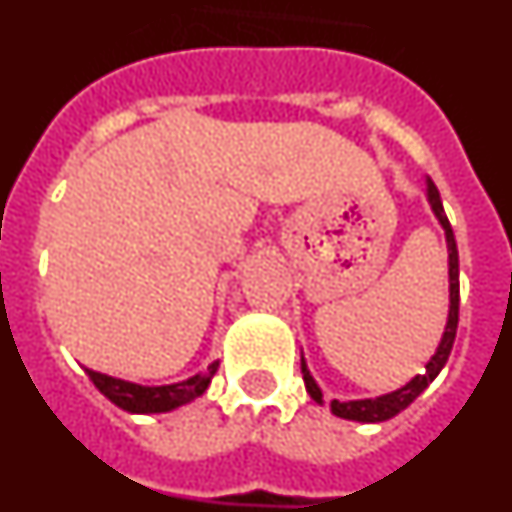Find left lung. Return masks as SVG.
I'll return each instance as SVG.
<instances>
[{
  "label": "left lung",
  "mask_w": 512,
  "mask_h": 512,
  "mask_svg": "<svg viewBox=\"0 0 512 512\" xmlns=\"http://www.w3.org/2000/svg\"><path fill=\"white\" fill-rule=\"evenodd\" d=\"M425 187H428V202H431V210L436 215V220L441 223L443 233H446V246H449V318H446V328H443L441 343H438L436 354L431 356V361L425 364V372L418 377L410 379L405 387L390 392V395L374 397V400H330V413L338 415V418L356 420V423H382V420L395 418L397 413L408 408L410 402L418 395H423L428 390V384L441 374V369L446 366L451 354V346H454L456 338V325H459V251H456L454 230H451L449 217L443 215L441 197H438L436 184L431 182V176L425 179ZM300 366H302V379H305V390L310 392V397L318 405H323V392H320L318 382L312 379L310 369H307L305 356L300 354Z\"/></svg>",
  "instance_id": "8db88e82"
}]
</instances>
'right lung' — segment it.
I'll return each instance as SVG.
<instances>
[{"label":"right lung","instance_id":"right-lung-1","mask_svg":"<svg viewBox=\"0 0 512 512\" xmlns=\"http://www.w3.org/2000/svg\"><path fill=\"white\" fill-rule=\"evenodd\" d=\"M217 366H220V361H212L205 374H194V377L184 379V382L161 384V387H143V384L107 377V374H99L94 369H87V374L94 382V387L107 400L115 402L117 408L128 410V413H169V410L182 408L187 402L205 395L212 377H215Z\"/></svg>","mask_w":512,"mask_h":512}]
</instances>
